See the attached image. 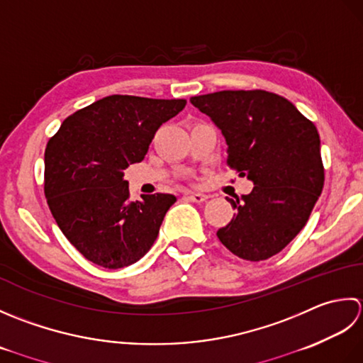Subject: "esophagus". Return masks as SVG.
Instances as JSON below:
<instances>
[{
	"label": "esophagus",
	"instance_id": "obj_1",
	"mask_svg": "<svg viewBox=\"0 0 363 363\" xmlns=\"http://www.w3.org/2000/svg\"><path fill=\"white\" fill-rule=\"evenodd\" d=\"M186 199L194 203H202L206 201V199H208V196L201 194V192H189V194H186Z\"/></svg>",
	"mask_w": 363,
	"mask_h": 363
}]
</instances>
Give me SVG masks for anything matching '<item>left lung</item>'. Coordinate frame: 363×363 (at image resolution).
I'll list each match as a JSON object with an SVG mask.
<instances>
[{
    "instance_id": "left-lung-1",
    "label": "left lung",
    "mask_w": 363,
    "mask_h": 363,
    "mask_svg": "<svg viewBox=\"0 0 363 363\" xmlns=\"http://www.w3.org/2000/svg\"><path fill=\"white\" fill-rule=\"evenodd\" d=\"M223 131L227 166L254 182L250 194L228 199L236 213L218 238L236 257L268 260L307 224L324 186L320 135L291 101L262 89L192 97Z\"/></svg>"
}]
</instances>
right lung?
Returning a JSON list of instances; mask_svg holds the SVG:
<instances>
[{
    "instance_id": "obj_1",
    "label": "right lung",
    "mask_w": 363,
    "mask_h": 363,
    "mask_svg": "<svg viewBox=\"0 0 363 363\" xmlns=\"http://www.w3.org/2000/svg\"><path fill=\"white\" fill-rule=\"evenodd\" d=\"M186 105L109 95L69 116L45 149L43 191L56 224L86 260L125 268L157 240L172 194L130 201L123 169L143 161L155 133Z\"/></svg>"
}]
</instances>
